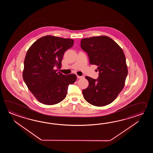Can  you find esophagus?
<instances>
[{
    "label": "esophagus",
    "instance_id": "obj_1",
    "mask_svg": "<svg viewBox=\"0 0 153 153\" xmlns=\"http://www.w3.org/2000/svg\"><path fill=\"white\" fill-rule=\"evenodd\" d=\"M84 78V76L83 75H82V76H79V75H77V78H78V79H81V78Z\"/></svg>",
    "mask_w": 153,
    "mask_h": 153
}]
</instances>
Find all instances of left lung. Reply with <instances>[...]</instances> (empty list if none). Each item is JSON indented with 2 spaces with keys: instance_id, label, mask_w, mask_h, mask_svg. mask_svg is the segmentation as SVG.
Returning a JSON list of instances; mask_svg holds the SVG:
<instances>
[{
  "instance_id": "left-lung-1",
  "label": "left lung",
  "mask_w": 153,
  "mask_h": 153,
  "mask_svg": "<svg viewBox=\"0 0 153 153\" xmlns=\"http://www.w3.org/2000/svg\"><path fill=\"white\" fill-rule=\"evenodd\" d=\"M80 46L99 72L97 79L85 77L89 85L82 91L85 100L97 107L110 104L123 89L128 74L123 50L107 36L82 39Z\"/></svg>"
}]
</instances>
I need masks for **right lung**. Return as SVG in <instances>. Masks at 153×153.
<instances>
[{"mask_svg": "<svg viewBox=\"0 0 153 153\" xmlns=\"http://www.w3.org/2000/svg\"><path fill=\"white\" fill-rule=\"evenodd\" d=\"M73 39L46 36L38 39L29 48L24 61L23 78L37 100L46 105L63 101L69 85L76 80L74 74L64 75L61 68L65 51L73 46Z\"/></svg>", "mask_w": 153, "mask_h": 153, "instance_id": "1", "label": "right lung"}]
</instances>
